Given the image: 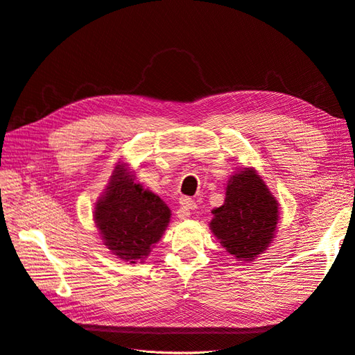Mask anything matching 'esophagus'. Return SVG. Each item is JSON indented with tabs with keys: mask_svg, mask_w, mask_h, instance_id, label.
Returning <instances> with one entry per match:
<instances>
[{
	"mask_svg": "<svg viewBox=\"0 0 355 355\" xmlns=\"http://www.w3.org/2000/svg\"><path fill=\"white\" fill-rule=\"evenodd\" d=\"M196 207V203H194V200L191 199H187V198H181L180 200V208L177 211V216L180 220H186L190 216V211Z\"/></svg>",
	"mask_w": 355,
	"mask_h": 355,
	"instance_id": "obj_1",
	"label": "esophagus"
}]
</instances>
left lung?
<instances>
[{
	"label": "left lung",
	"mask_w": 355,
	"mask_h": 355,
	"mask_svg": "<svg viewBox=\"0 0 355 355\" xmlns=\"http://www.w3.org/2000/svg\"><path fill=\"white\" fill-rule=\"evenodd\" d=\"M212 214L211 230L227 252L252 261L271 243L279 208L255 169L246 168L228 181L225 202Z\"/></svg>",
	"instance_id": "obj_1"
}]
</instances>
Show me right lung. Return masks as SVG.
<instances>
[{"mask_svg":"<svg viewBox=\"0 0 355 355\" xmlns=\"http://www.w3.org/2000/svg\"><path fill=\"white\" fill-rule=\"evenodd\" d=\"M171 211L155 193L135 184L123 165L113 171L106 194L97 202L94 220L105 245L123 261L144 259L161 239Z\"/></svg>","mask_w":355,"mask_h":355,"instance_id":"1","label":"right lung"}]
</instances>
